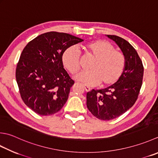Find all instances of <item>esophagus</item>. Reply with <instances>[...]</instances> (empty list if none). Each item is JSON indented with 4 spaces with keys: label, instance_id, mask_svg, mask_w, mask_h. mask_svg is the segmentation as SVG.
<instances>
[{
    "label": "esophagus",
    "instance_id": "34e87169",
    "mask_svg": "<svg viewBox=\"0 0 158 158\" xmlns=\"http://www.w3.org/2000/svg\"><path fill=\"white\" fill-rule=\"evenodd\" d=\"M83 87H84V88H85V91H87V92H89L91 90V88L89 87V86H88V85H83Z\"/></svg>",
    "mask_w": 158,
    "mask_h": 158
}]
</instances>
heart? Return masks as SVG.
I'll return each mask as SVG.
<instances>
[{"mask_svg":"<svg viewBox=\"0 0 158 158\" xmlns=\"http://www.w3.org/2000/svg\"><path fill=\"white\" fill-rule=\"evenodd\" d=\"M86 55L94 58L89 67L90 71L81 72L75 76L77 81L94 85L101 83L102 86L115 83L124 71L126 59L122 52L106 40H96L84 46ZM62 61L65 68L71 74H76L81 69V56L74 46L64 52Z\"/></svg>","mask_w":158,"mask_h":158,"instance_id":"obj_1","label":"heart"}]
</instances>
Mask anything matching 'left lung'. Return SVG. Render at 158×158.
Listing matches in <instances>:
<instances>
[{"instance_id": "1", "label": "left lung", "mask_w": 158, "mask_h": 158, "mask_svg": "<svg viewBox=\"0 0 158 158\" xmlns=\"http://www.w3.org/2000/svg\"><path fill=\"white\" fill-rule=\"evenodd\" d=\"M119 46L126 59L124 71L114 84L102 89H92L86 95L87 107L97 118L110 120L131 108L143 84L144 67L137 51L120 37L107 35Z\"/></svg>"}]
</instances>
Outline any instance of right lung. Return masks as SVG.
I'll return each mask as SVG.
<instances>
[{
	"label": "right lung",
	"mask_w": 158,
	"mask_h": 158,
	"mask_svg": "<svg viewBox=\"0 0 158 158\" xmlns=\"http://www.w3.org/2000/svg\"><path fill=\"white\" fill-rule=\"evenodd\" d=\"M83 40L69 33L51 31L29 42L20 55L15 78L24 103L41 116L63 107L75 81L64 69L62 55Z\"/></svg>",
	"instance_id": "right-lung-1"
}]
</instances>
